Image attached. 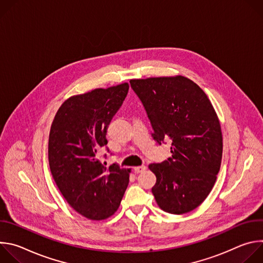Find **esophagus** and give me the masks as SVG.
Returning <instances> with one entry per match:
<instances>
[{
  "label": "esophagus",
  "instance_id": "esophagus-1",
  "mask_svg": "<svg viewBox=\"0 0 263 263\" xmlns=\"http://www.w3.org/2000/svg\"><path fill=\"white\" fill-rule=\"evenodd\" d=\"M145 166L144 165H140V166H135L134 167V172L136 173V174H138V173H142V172H144L145 171Z\"/></svg>",
  "mask_w": 263,
  "mask_h": 263
}]
</instances>
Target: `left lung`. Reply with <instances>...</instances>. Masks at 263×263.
Returning <instances> with one entry per match:
<instances>
[{"mask_svg": "<svg viewBox=\"0 0 263 263\" xmlns=\"http://www.w3.org/2000/svg\"><path fill=\"white\" fill-rule=\"evenodd\" d=\"M151 121L154 140L172 139V157L148 168L156 176L152 193L172 214L199 207L219 172L222 135L216 112L203 89L183 76L130 80Z\"/></svg>", "mask_w": 263, "mask_h": 263, "instance_id": "8db88e82", "label": "left lung"}]
</instances>
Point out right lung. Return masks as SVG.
<instances>
[{
    "instance_id": "right-lung-1",
    "label": "right lung",
    "mask_w": 263,
    "mask_h": 263,
    "mask_svg": "<svg viewBox=\"0 0 263 263\" xmlns=\"http://www.w3.org/2000/svg\"><path fill=\"white\" fill-rule=\"evenodd\" d=\"M129 90L127 82L71 96L59 107L49 136L53 179L69 206L101 220L114 215L129 184L131 170L106 168L98 151L107 144V127Z\"/></svg>"
}]
</instances>
